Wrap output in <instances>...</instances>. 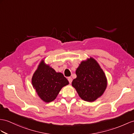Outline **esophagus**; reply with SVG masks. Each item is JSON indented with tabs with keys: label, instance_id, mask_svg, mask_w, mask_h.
Masks as SVG:
<instances>
[{
	"label": "esophagus",
	"instance_id": "esophagus-1",
	"mask_svg": "<svg viewBox=\"0 0 134 134\" xmlns=\"http://www.w3.org/2000/svg\"><path fill=\"white\" fill-rule=\"evenodd\" d=\"M68 81H69V83H71V82H72V78H71V77H68Z\"/></svg>",
	"mask_w": 134,
	"mask_h": 134
}]
</instances>
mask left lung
Returning a JSON list of instances; mask_svg holds the SVG:
<instances>
[{"label":"left lung","mask_w":134,"mask_h":134,"mask_svg":"<svg viewBox=\"0 0 134 134\" xmlns=\"http://www.w3.org/2000/svg\"><path fill=\"white\" fill-rule=\"evenodd\" d=\"M76 78L72 81L81 99L94 102L102 96L107 86V80L103 70L93 57L82 61L76 71Z\"/></svg>","instance_id":"8db88e82"}]
</instances>
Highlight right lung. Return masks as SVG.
Listing matches in <instances>:
<instances>
[{
	"label": "right lung",
	"mask_w": 134,
	"mask_h": 134,
	"mask_svg": "<svg viewBox=\"0 0 134 134\" xmlns=\"http://www.w3.org/2000/svg\"><path fill=\"white\" fill-rule=\"evenodd\" d=\"M32 84L41 99L48 103L56 98L62 88L68 85L69 81L63 73L56 72L42 60L32 76Z\"/></svg>",
	"instance_id": "1"
}]
</instances>
